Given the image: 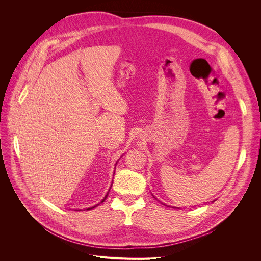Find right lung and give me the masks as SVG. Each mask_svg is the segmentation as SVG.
Segmentation results:
<instances>
[{
	"label": "right lung",
	"instance_id": "obj_1",
	"mask_svg": "<svg viewBox=\"0 0 261 261\" xmlns=\"http://www.w3.org/2000/svg\"><path fill=\"white\" fill-rule=\"evenodd\" d=\"M107 197H108V195H107V196H106V197H105V198H103V200H102V201H101V203H102V202H103V201H105V200H106V198H107ZM97 205H99V204H97ZM97 205H95V206H93V207H90V208H87V211H88V210H92V208H94V207H96V206H97Z\"/></svg>",
	"mask_w": 261,
	"mask_h": 261
}]
</instances>
